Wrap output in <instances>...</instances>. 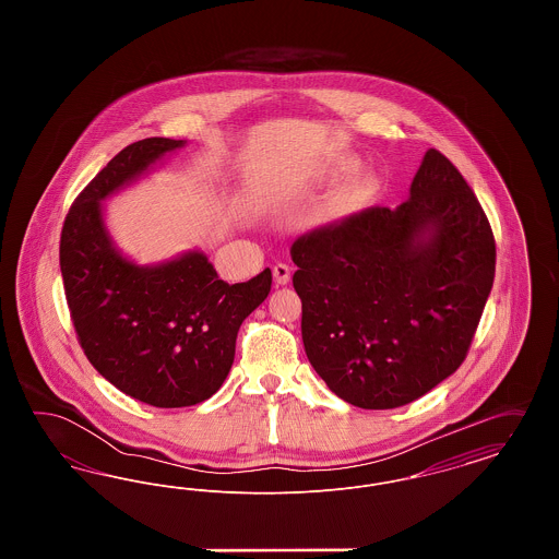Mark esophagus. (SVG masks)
Returning a JSON list of instances; mask_svg holds the SVG:
<instances>
[{
    "mask_svg": "<svg viewBox=\"0 0 559 559\" xmlns=\"http://www.w3.org/2000/svg\"><path fill=\"white\" fill-rule=\"evenodd\" d=\"M272 276H274L276 285H287L289 278H292V266L278 262V264H274V267H272Z\"/></svg>",
    "mask_w": 559,
    "mask_h": 559,
    "instance_id": "obj_1",
    "label": "esophagus"
}]
</instances>
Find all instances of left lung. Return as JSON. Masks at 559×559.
<instances>
[{"mask_svg":"<svg viewBox=\"0 0 559 559\" xmlns=\"http://www.w3.org/2000/svg\"><path fill=\"white\" fill-rule=\"evenodd\" d=\"M293 287L310 365L342 400L396 408L456 371L495 281L478 197L429 148L411 197L293 240Z\"/></svg>","mask_w":559,"mask_h":559,"instance_id":"1","label":"left lung"}]
</instances>
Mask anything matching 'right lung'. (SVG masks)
Wrapping results in <instances>:
<instances>
[{
    "label": "right lung",
    "mask_w": 559,
    "mask_h": 559,
    "mask_svg": "<svg viewBox=\"0 0 559 559\" xmlns=\"http://www.w3.org/2000/svg\"><path fill=\"white\" fill-rule=\"evenodd\" d=\"M182 140L126 146L81 190L60 233L71 320L92 367L123 394L157 408L212 399L235 360L240 324L270 293L272 272L228 285L203 253L140 267L110 245L100 201Z\"/></svg>",
    "instance_id": "right-lung-1"
}]
</instances>
